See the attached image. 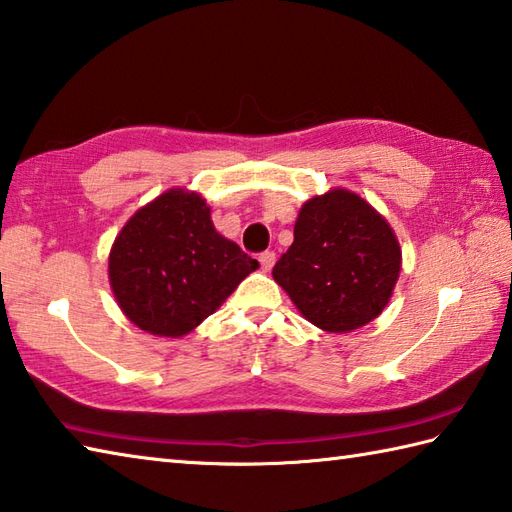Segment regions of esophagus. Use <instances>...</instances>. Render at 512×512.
<instances>
[{"instance_id": "esophagus-1", "label": "esophagus", "mask_w": 512, "mask_h": 512, "mask_svg": "<svg viewBox=\"0 0 512 512\" xmlns=\"http://www.w3.org/2000/svg\"><path fill=\"white\" fill-rule=\"evenodd\" d=\"M275 259H277V257H275L273 250H266V253L259 255V264H262V270H264V273H268V270L275 266Z\"/></svg>"}]
</instances>
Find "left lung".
Masks as SVG:
<instances>
[{"label":"left lung","mask_w":512,"mask_h":512,"mask_svg":"<svg viewBox=\"0 0 512 512\" xmlns=\"http://www.w3.org/2000/svg\"><path fill=\"white\" fill-rule=\"evenodd\" d=\"M399 270L402 248L386 219L353 190L333 188L299 210L273 279L310 324L350 333L382 315Z\"/></svg>","instance_id":"1"}]
</instances>
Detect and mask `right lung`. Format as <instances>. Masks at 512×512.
Instances as JSON below:
<instances>
[{
  "label": "right lung",
  "mask_w": 512,
  "mask_h": 512,
  "mask_svg": "<svg viewBox=\"0 0 512 512\" xmlns=\"http://www.w3.org/2000/svg\"><path fill=\"white\" fill-rule=\"evenodd\" d=\"M257 268V259L217 233L206 199L184 188L139 208L108 255L119 308L157 337L188 335Z\"/></svg>",
  "instance_id": "1"
}]
</instances>
